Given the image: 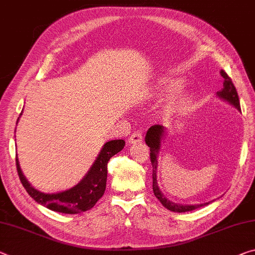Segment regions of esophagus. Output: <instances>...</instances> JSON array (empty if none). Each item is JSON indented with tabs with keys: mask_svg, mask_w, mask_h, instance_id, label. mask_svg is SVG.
Segmentation results:
<instances>
[{
	"mask_svg": "<svg viewBox=\"0 0 255 255\" xmlns=\"http://www.w3.org/2000/svg\"><path fill=\"white\" fill-rule=\"evenodd\" d=\"M143 140V136H142V134H140L139 131H134L131 134V136L129 137V139H128V142H129V144H138V143H140Z\"/></svg>",
	"mask_w": 255,
	"mask_h": 255,
	"instance_id": "obj_1",
	"label": "esophagus"
}]
</instances>
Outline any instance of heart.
<instances>
[{"mask_svg":"<svg viewBox=\"0 0 255 255\" xmlns=\"http://www.w3.org/2000/svg\"><path fill=\"white\" fill-rule=\"evenodd\" d=\"M184 87V80L180 78H163L159 80V83L155 86L154 96L155 98H164V96L170 95L172 93L179 92ZM195 96L193 93L180 95L179 98L173 99L169 103L168 109L171 113H181L188 111L193 107Z\"/></svg>","mask_w":255,"mask_h":255,"instance_id":"obj_1","label":"heart"}]
</instances>
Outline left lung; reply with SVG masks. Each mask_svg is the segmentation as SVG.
<instances>
[{"instance_id":"1","label":"left lung","mask_w":255,"mask_h":255,"mask_svg":"<svg viewBox=\"0 0 255 255\" xmlns=\"http://www.w3.org/2000/svg\"><path fill=\"white\" fill-rule=\"evenodd\" d=\"M221 76L224 77V88L220 92L217 93V95L219 96L220 99L227 101L228 103L232 104V106L235 107L238 111H241V104H240V99H238V94L235 86L230 79V77L226 74L224 70L220 71ZM164 136V127L161 126V125H154L151 128L148 129L146 135H145V142L146 145L149 147V157H151V163L153 167V193L157 200L161 202V204L163 205L164 208L173 212H187V211H193L197 208L204 207L209 203H203V204H194V205H186V204H179L175 203L170 200H168L162 193H161L159 186H157V180H156V170H157V155H159L160 147H161V140H162Z\"/></svg>"}]
</instances>
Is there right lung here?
Instances as JSON below:
<instances>
[{
  "label": "right lung",
  "mask_w": 255,
  "mask_h": 255,
  "mask_svg": "<svg viewBox=\"0 0 255 255\" xmlns=\"http://www.w3.org/2000/svg\"><path fill=\"white\" fill-rule=\"evenodd\" d=\"M124 146V139H113L107 142L103 145L99 156L96 157L95 162L93 163L86 176L72 188L55 194H45L35 189L23 176L21 169H20L18 157H15V163H17L20 181L27 193L31 196V199L52 211L76 215V213L92 209L96 204V202L103 196L107 186L109 160L120 152Z\"/></svg>",
  "instance_id": "add662e5"
}]
</instances>
